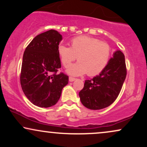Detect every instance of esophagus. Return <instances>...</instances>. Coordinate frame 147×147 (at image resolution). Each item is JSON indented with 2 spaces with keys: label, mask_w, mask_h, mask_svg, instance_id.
Returning <instances> with one entry per match:
<instances>
[{
  "label": "esophagus",
  "mask_w": 147,
  "mask_h": 147,
  "mask_svg": "<svg viewBox=\"0 0 147 147\" xmlns=\"http://www.w3.org/2000/svg\"><path fill=\"white\" fill-rule=\"evenodd\" d=\"M75 79H76V78H75V77H69V81H70V82H74Z\"/></svg>",
  "instance_id": "1"
}]
</instances>
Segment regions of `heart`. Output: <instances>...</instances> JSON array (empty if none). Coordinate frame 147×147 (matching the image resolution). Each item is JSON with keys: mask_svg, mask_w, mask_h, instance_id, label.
<instances>
[{"mask_svg": "<svg viewBox=\"0 0 147 147\" xmlns=\"http://www.w3.org/2000/svg\"><path fill=\"white\" fill-rule=\"evenodd\" d=\"M61 62L67 68L78 57L79 61L69 66L67 72L79 76L98 75L106 68L110 60L112 48L107 42L89 36H79L70 41V47L61 44L58 47Z\"/></svg>", "mask_w": 147, "mask_h": 147, "instance_id": "1", "label": "heart"}]
</instances>
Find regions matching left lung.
<instances>
[{"label": "left lung", "mask_w": 147, "mask_h": 147, "mask_svg": "<svg viewBox=\"0 0 147 147\" xmlns=\"http://www.w3.org/2000/svg\"><path fill=\"white\" fill-rule=\"evenodd\" d=\"M125 57L120 50L114 53L99 75L86 80L79 92L81 102L91 110H99L112 104L117 98L126 79Z\"/></svg>", "instance_id": "obj_1"}]
</instances>
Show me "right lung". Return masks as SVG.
<instances>
[{"label":"right lung","instance_id":"obj_1","mask_svg":"<svg viewBox=\"0 0 147 147\" xmlns=\"http://www.w3.org/2000/svg\"><path fill=\"white\" fill-rule=\"evenodd\" d=\"M62 36L55 30L37 35L25 48L20 81L22 90L35 106L48 108L57 104L68 76L61 67L58 47Z\"/></svg>","mask_w":147,"mask_h":147}]
</instances>
